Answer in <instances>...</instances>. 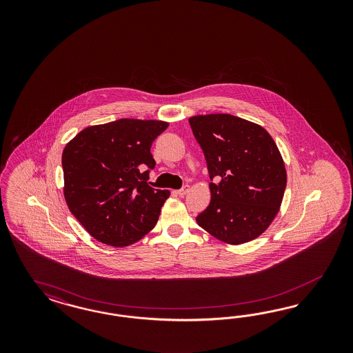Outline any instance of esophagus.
Segmentation results:
<instances>
[{
    "mask_svg": "<svg viewBox=\"0 0 353 353\" xmlns=\"http://www.w3.org/2000/svg\"><path fill=\"white\" fill-rule=\"evenodd\" d=\"M189 192H190V186H189V185H185L182 189L177 190V194H179L180 196H183V195H186Z\"/></svg>",
    "mask_w": 353,
    "mask_h": 353,
    "instance_id": "34e87169",
    "label": "esophagus"
}]
</instances>
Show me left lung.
<instances>
[{"label": "left lung", "mask_w": 353, "mask_h": 353, "mask_svg": "<svg viewBox=\"0 0 353 353\" xmlns=\"http://www.w3.org/2000/svg\"><path fill=\"white\" fill-rule=\"evenodd\" d=\"M203 150L211 202L196 223L229 245L263 234L277 216L288 174L277 145L265 129L229 114L189 119Z\"/></svg>", "instance_id": "left-lung-1"}]
</instances>
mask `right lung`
I'll use <instances>...</instances> for the list:
<instances>
[{
    "label": "right lung",
    "mask_w": 353,
    "mask_h": 353,
    "mask_svg": "<svg viewBox=\"0 0 353 353\" xmlns=\"http://www.w3.org/2000/svg\"><path fill=\"white\" fill-rule=\"evenodd\" d=\"M167 121L119 119L83 129L62 154L64 199L97 241L114 247L136 243L158 223L168 190L149 185L150 152Z\"/></svg>",
    "instance_id": "obj_1"
}]
</instances>
